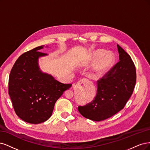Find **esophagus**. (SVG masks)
<instances>
[{"mask_svg":"<svg viewBox=\"0 0 150 150\" xmlns=\"http://www.w3.org/2000/svg\"><path fill=\"white\" fill-rule=\"evenodd\" d=\"M89 82H90V81L88 79H83L80 80L78 82V83H77V85H81L82 86H86V85H88V83H89Z\"/></svg>","mask_w":150,"mask_h":150,"instance_id":"34e87169","label":"esophagus"}]
</instances>
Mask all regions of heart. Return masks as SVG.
I'll return each instance as SVG.
<instances>
[{"label": "heart", "mask_w": 150, "mask_h": 150, "mask_svg": "<svg viewBox=\"0 0 150 150\" xmlns=\"http://www.w3.org/2000/svg\"><path fill=\"white\" fill-rule=\"evenodd\" d=\"M115 60V55L112 53L107 54V51L102 49L93 52L90 59V61L93 63L99 60L93 69L94 74L96 75H101L107 71L114 64Z\"/></svg>", "instance_id": "heart-1"}]
</instances>
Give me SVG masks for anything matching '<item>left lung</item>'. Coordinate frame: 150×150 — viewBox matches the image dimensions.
<instances>
[{
	"instance_id": "1",
	"label": "left lung",
	"mask_w": 150,
	"mask_h": 150,
	"mask_svg": "<svg viewBox=\"0 0 150 150\" xmlns=\"http://www.w3.org/2000/svg\"><path fill=\"white\" fill-rule=\"evenodd\" d=\"M119 62L97 81L94 100L78 110L86 118L100 122L122 110L132 95L136 83V69L131 57L119 45Z\"/></svg>"
}]
</instances>
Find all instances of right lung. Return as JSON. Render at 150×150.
<instances>
[{"label":"right lung","mask_w":150,"mask_h":150,"mask_svg":"<svg viewBox=\"0 0 150 150\" xmlns=\"http://www.w3.org/2000/svg\"><path fill=\"white\" fill-rule=\"evenodd\" d=\"M43 47H37L19 57L8 80V94L14 110L19 118L32 124L49 119L57 100L72 85L62 83L42 71L38 60L48 55L39 52Z\"/></svg>","instance_id":"obj_1"}]
</instances>
